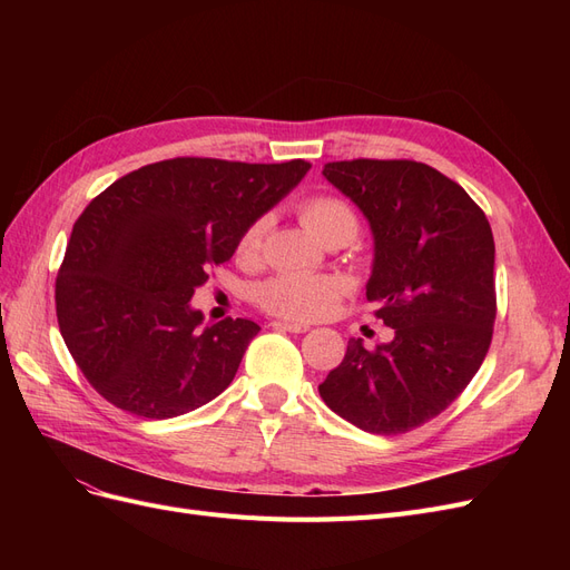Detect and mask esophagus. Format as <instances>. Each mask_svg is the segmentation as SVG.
<instances>
[{"label":"esophagus","instance_id":"34e87169","mask_svg":"<svg viewBox=\"0 0 570 570\" xmlns=\"http://www.w3.org/2000/svg\"><path fill=\"white\" fill-rule=\"evenodd\" d=\"M271 325L275 327V331L295 333V335H299V333H306V331H308V325H304V323H292V321H273Z\"/></svg>","mask_w":570,"mask_h":570}]
</instances>
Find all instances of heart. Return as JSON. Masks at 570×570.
<instances>
[{
  "mask_svg": "<svg viewBox=\"0 0 570 570\" xmlns=\"http://www.w3.org/2000/svg\"><path fill=\"white\" fill-rule=\"evenodd\" d=\"M302 226L312 233L318 243L340 235H356L358 220L347 202L331 195L308 197L299 204ZM266 230V218L254 220L237 243V254L243 258H254L262 247V237ZM347 292L344 281L335 275L316 273H283L258 285L256 302L268 314L292 318V321H316L327 316Z\"/></svg>",
  "mask_w": 570,
  "mask_h": 570,
  "instance_id": "b5f03b06",
  "label": "heart"
}]
</instances>
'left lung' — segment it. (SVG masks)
Masks as SVG:
<instances>
[{"instance_id":"1","label":"left lung","mask_w":570,"mask_h":570,"mask_svg":"<svg viewBox=\"0 0 570 570\" xmlns=\"http://www.w3.org/2000/svg\"><path fill=\"white\" fill-rule=\"evenodd\" d=\"M323 176L368 220L366 297L394 337L375 352L352 337L318 392L366 433L402 435L450 406L490 350L492 228L461 185L419 161H333Z\"/></svg>"}]
</instances>
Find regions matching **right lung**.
I'll use <instances>...</instances> for the list:
<instances>
[{"label":"right lung","mask_w":570,"mask_h":570,"mask_svg":"<svg viewBox=\"0 0 570 570\" xmlns=\"http://www.w3.org/2000/svg\"><path fill=\"white\" fill-rule=\"evenodd\" d=\"M312 164L180 157L111 183L76 220L57 278V318L88 383L140 419L212 402L262 331L202 323L189 304L214 264L299 185Z\"/></svg>","instance_id":"add662e5"}]
</instances>
